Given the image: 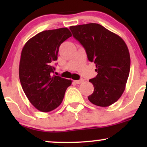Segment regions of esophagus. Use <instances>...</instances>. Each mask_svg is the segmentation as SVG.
Here are the masks:
<instances>
[{
  "instance_id": "34e87169",
  "label": "esophagus",
  "mask_w": 147,
  "mask_h": 147,
  "mask_svg": "<svg viewBox=\"0 0 147 147\" xmlns=\"http://www.w3.org/2000/svg\"><path fill=\"white\" fill-rule=\"evenodd\" d=\"M74 82L77 84H82V82H84V79H80V80H75V81H74Z\"/></svg>"
}]
</instances>
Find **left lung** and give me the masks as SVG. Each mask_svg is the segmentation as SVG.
Instances as JSON below:
<instances>
[{"instance_id":"8db88e82","label":"left lung","mask_w":147,"mask_h":147,"mask_svg":"<svg viewBox=\"0 0 147 147\" xmlns=\"http://www.w3.org/2000/svg\"><path fill=\"white\" fill-rule=\"evenodd\" d=\"M70 30L96 65L97 75L89 80L94 91L88 99L102 107L114 104L125 90L129 75L131 59L125 42L97 23L70 26Z\"/></svg>"}]
</instances>
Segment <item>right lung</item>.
<instances>
[{"label": "right lung", "instance_id": "obj_1", "mask_svg": "<svg viewBox=\"0 0 147 147\" xmlns=\"http://www.w3.org/2000/svg\"><path fill=\"white\" fill-rule=\"evenodd\" d=\"M72 36L68 28L45 30L25 43L21 52L19 79L25 95L41 112L60 105L72 81L53 75L60 45Z\"/></svg>", "mask_w": 147, "mask_h": 147}]
</instances>
